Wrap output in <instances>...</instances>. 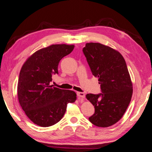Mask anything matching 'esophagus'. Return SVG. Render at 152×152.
<instances>
[{
	"label": "esophagus",
	"mask_w": 152,
	"mask_h": 152,
	"mask_svg": "<svg viewBox=\"0 0 152 152\" xmlns=\"http://www.w3.org/2000/svg\"><path fill=\"white\" fill-rule=\"evenodd\" d=\"M77 96L83 99L85 98V94L84 92H77Z\"/></svg>",
	"instance_id": "1"
}]
</instances>
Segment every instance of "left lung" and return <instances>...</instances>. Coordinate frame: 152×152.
<instances>
[{"mask_svg":"<svg viewBox=\"0 0 152 152\" xmlns=\"http://www.w3.org/2000/svg\"><path fill=\"white\" fill-rule=\"evenodd\" d=\"M83 53L102 91L86 95L95 107V113L89 120L98 127L111 126L123 117L132 96L125 60L118 50L99 43H86Z\"/></svg>","mask_w":152,"mask_h":152,"instance_id":"left-lung-1","label":"left lung"}]
</instances>
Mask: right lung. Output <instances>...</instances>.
I'll list each match as a JSON object with an SVG mask.
<instances>
[{"instance_id": "right-lung-1", "label": "right lung", "mask_w": 152, "mask_h": 152, "mask_svg": "<svg viewBox=\"0 0 152 152\" xmlns=\"http://www.w3.org/2000/svg\"><path fill=\"white\" fill-rule=\"evenodd\" d=\"M74 45L55 44L35 51L21 68L17 87L20 106L29 120L41 127L53 126L61 120L67 104L76 100L72 90L50 85L53 74L64 56L74 49Z\"/></svg>"}]
</instances>
